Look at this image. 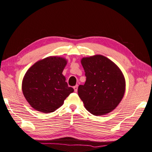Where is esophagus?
I'll use <instances>...</instances> for the list:
<instances>
[{"label": "esophagus", "instance_id": "34e87169", "mask_svg": "<svg viewBox=\"0 0 152 152\" xmlns=\"http://www.w3.org/2000/svg\"><path fill=\"white\" fill-rule=\"evenodd\" d=\"M73 89H74L75 92L77 91V89H78V85H76L75 86H74V87H73Z\"/></svg>", "mask_w": 152, "mask_h": 152}]
</instances>
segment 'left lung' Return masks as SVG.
<instances>
[{"mask_svg":"<svg viewBox=\"0 0 152 152\" xmlns=\"http://www.w3.org/2000/svg\"><path fill=\"white\" fill-rule=\"evenodd\" d=\"M86 81L78 87V95L86 110L95 115H103L115 109L123 98L126 81L115 63L103 55L81 59Z\"/></svg>","mask_w":152,"mask_h":152,"instance_id":"obj_1","label":"left lung"}]
</instances>
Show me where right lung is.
Listing matches in <instances>:
<instances>
[{
  "label": "right lung",
  "mask_w": 152,
  "mask_h": 152,
  "mask_svg": "<svg viewBox=\"0 0 152 152\" xmlns=\"http://www.w3.org/2000/svg\"><path fill=\"white\" fill-rule=\"evenodd\" d=\"M66 65L65 58L49 57L34 63L26 71L23 93L34 110L45 113L53 112L73 92L62 74Z\"/></svg>",
  "instance_id": "add662e5"
}]
</instances>
